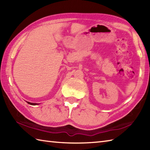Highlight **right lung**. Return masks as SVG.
Returning <instances> with one entry per match:
<instances>
[{"label":"right lung","mask_w":150,"mask_h":150,"mask_svg":"<svg viewBox=\"0 0 150 150\" xmlns=\"http://www.w3.org/2000/svg\"><path fill=\"white\" fill-rule=\"evenodd\" d=\"M27 103L29 104H31V105H38V104H37V103H30V102H27Z\"/></svg>","instance_id":"1"}]
</instances>
